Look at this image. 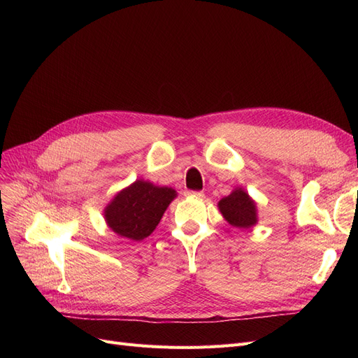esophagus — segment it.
<instances>
[{"label":"esophagus","instance_id":"34e87169","mask_svg":"<svg viewBox=\"0 0 358 358\" xmlns=\"http://www.w3.org/2000/svg\"><path fill=\"white\" fill-rule=\"evenodd\" d=\"M185 196L187 197H194V199H203L204 192H201V191H187Z\"/></svg>","mask_w":358,"mask_h":358}]
</instances>
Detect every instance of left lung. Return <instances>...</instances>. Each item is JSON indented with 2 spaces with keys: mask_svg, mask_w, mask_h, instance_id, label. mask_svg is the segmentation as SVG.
Here are the masks:
<instances>
[{
  "mask_svg": "<svg viewBox=\"0 0 358 358\" xmlns=\"http://www.w3.org/2000/svg\"><path fill=\"white\" fill-rule=\"evenodd\" d=\"M218 209L224 220L236 229L248 230L258 222L257 203L242 187H236L229 196L221 199Z\"/></svg>",
  "mask_w": 358,
  "mask_h": 358,
  "instance_id": "8db88e82",
  "label": "left lung"
}]
</instances>
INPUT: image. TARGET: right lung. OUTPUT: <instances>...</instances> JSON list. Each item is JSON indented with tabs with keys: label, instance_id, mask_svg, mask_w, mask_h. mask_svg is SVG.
<instances>
[{
	"label": "right lung",
	"instance_id": "right-lung-1",
	"mask_svg": "<svg viewBox=\"0 0 358 358\" xmlns=\"http://www.w3.org/2000/svg\"><path fill=\"white\" fill-rule=\"evenodd\" d=\"M176 197V189L137 179L131 185L117 191L106 204L104 221L119 237L140 242L152 234L169 204Z\"/></svg>",
	"mask_w": 358,
	"mask_h": 358
}]
</instances>
